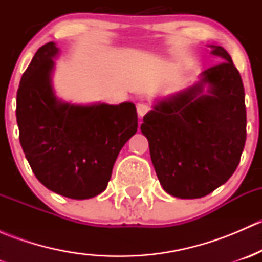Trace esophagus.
<instances>
[{"instance_id":"1","label":"esophagus","mask_w":262,"mask_h":262,"mask_svg":"<svg viewBox=\"0 0 262 262\" xmlns=\"http://www.w3.org/2000/svg\"><path fill=\"white\" fill-rule=\"evenodd\" d=\"M149 110H150V106L148 104H146V102H139V104L137 105V112H138V115L141 116V118L146 115Z\"/></svg>"}]
</instances>
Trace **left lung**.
Wrapping results in <instances>:
<instances>
[{"mask_svg": "<svg viewBox=\"0 0 262 262\" xmlns=\"http://www.w3.org/2000/svg\"><path fill=\"white\" fill-rule=\"evenodd\" d=\"M222 58L203 72L196 86L156 105L144 115L141 130L166 192L196 199L213 192L238 166L246 143L245 89L231 55L213 46ZM210 84V95L201 93Z\"/></svg>", "mask_w": 262, "mask_h": 262, "instance_id": "8db88e82", "label": "left lung"}]
</instances>
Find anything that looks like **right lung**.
Masks as SVG:
<instances>
[{"label":"right lung","mask_w":262,"mask_h":262,"mask_svg":"<svg viewBox=\"0 0 262 262\" xmlns=\"http://www.w3.org/2000/svg\"><path fill=\"white\" fill-rule=\"evenodd\" d=\"M53 41L40 47L17 90L18 138L39 181L71 199L104 191L116 157L138 128L134 104L92 106L63 104L50 84Z\"/></svg>","instance_id":"right-lung-1"}]
</instances>
